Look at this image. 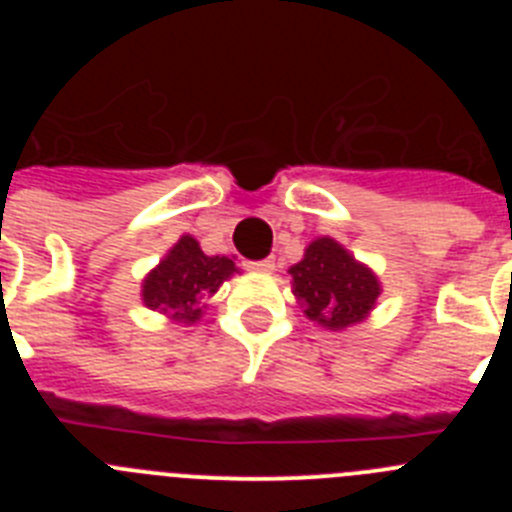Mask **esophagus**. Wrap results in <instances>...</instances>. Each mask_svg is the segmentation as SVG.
Returning a JSON list of instances; mask_svg holds the SVG:
<instances>
[{
  "label": "esophagus",
  "mask_w": 512,
  "mask_h": 512,
  "mask_svg": "<svg viewBox=\"0 0 512 512\" xmlns=\"http://www.w3.org/2000/svg\"><path fill=\"white\" fill-rule=\"evenodd\" d=\"M246 269H251V271H274V259L246 261Z\"/></svg>",
  "instance_id": "esophagus-1"
}]
</instances>
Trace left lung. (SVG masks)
<instances>
[{
	"mask_svg": "<svg viewBox=\"0 0 512 512\" xmlns=\"http://www.w3.org/2000/svg\"><path fill=\"white\" fill-rule=\"evenodd\" d=\"M289 274L307 318L330 330L361 323L379 297L377 277L333 238L312 241Z\"/></svg>",
	"mask_w": 512,
	"mask_h": 512,
	"instance_id": "left-lung-1",
	"label": "left lung"
}]
</instances>
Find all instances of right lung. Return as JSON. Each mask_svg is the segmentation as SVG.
<instances>
[{"label": "right lung", "instance_id": "obj_1", "mask_svg": "<svg viewBox=\"0 0 512 512\" xmlns=\"http://www.w3.org/2000/svg\"><path fill=\"white\" fill-rule=\"evenodd\" d=\"M235 271L228 256H205L192 235H182L161 264L143 282V302L176 323H194L202 302Z\"/></svg>", "mask_w": 512, "mask_h": 512}]
</instances>
